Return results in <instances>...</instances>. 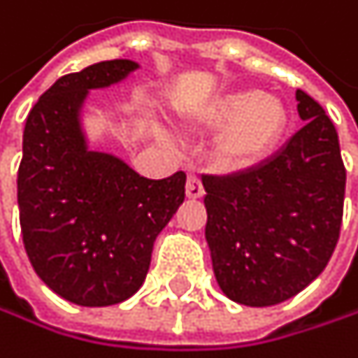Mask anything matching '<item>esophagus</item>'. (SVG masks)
<instances>
[{
    "label": "esophagus",
    "instance_id": "obj_1",
    "mask_svg": "<svg viewBox=\"0 0 358 358\" xmlns=\"http://www.w3.org/2000/svg\"><path fill=\"white\" fill-rule=\"evenodd\" d=\"M203 185H201V180H199V176H195V173H191L189 178H187V197L189 199H199V197H203Z\"/></svg>",
    "mask_w": 358,
    "mask_h": 358
}]
</instances>
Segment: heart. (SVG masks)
Listing matches in <instances>:
<instances>
[{
  "label": "heart",
  "instance_id": "1",
  "mask_svg": "<svg viewBox=\"0 0 358 358\" xmlns=\"http://www.w3.org/2000/svg\"><path fill=\"white\" fill-rule=\"evenodd\" d=\"M203 127H220L218 159L227 167L243 169L264 159L287 125V113L279 98L256 90H237L218 96L195 113Z\"/></svg>",
  "mask_w": 358,
  "mask_h": 358
}]
</instances>
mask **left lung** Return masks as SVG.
<instances>
[{"mask_svg":"<svg viewBox=\"0 0 358 358\" xmlns=\"http://www.w3.org/2000/svg\"><path fill=\"white\" fill-rule=\"evenodd\" d=\"M304 125L264 163L203 176L206 239L220 289L245 306H273L310 285L340 239L346 169L323 106L296 92Z\"/></svg>","mask_w":358,"mask_h":358,"instance_id":"obj_1","label":"left lung"}]
</instances>
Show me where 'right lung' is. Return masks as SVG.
<instances>
[{"label":"right lung","instance_id":"right-lung-1","mask_svg":"<svg viewBox=\"0 0 358 358\" xmlns=\"http://www.w3.org/2000/svg\"><path fill=\"white\" fill-rule=\"evenodd\" d=\"M136 69L134 60H104L60 77L39 96L22 134V243L39 279L79 306L131 298L157 235L185 201V171L148 180L119 157L87 148L79 121L87 92Z\"/></svg>","mask_w":358,"mask_h":358}]
</instances>
